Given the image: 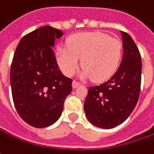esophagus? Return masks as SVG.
I'll return each instance as SVG.
<instances>
[{
    "label": "esophagus",
    "mask_w": 154,
    "mask_h": 154,
    "mask_svg": "<svg viewBox=\"0 0 154 154\" xmlns=\"http://www.w3.org/2000/svg\"><path fill=\"white\" fill-rule=\"evenodd\" d=\"M79 85H80V83L77 82L76 80H74V81L72 82V88H74V89H76V88L78 87Z\"/></svg>",
    "instance_id": "1"
}]
</instances>
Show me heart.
Here are the masks:
<instances>
[{
    "label": "heart",
    "instance_id": "heart-1",
    "mask_svg": "<svg viewBox=\"0 0 154 154\" xmlns=\"http://www.w3.org/2000/svg\"><path fill=\"white\" fill-rule=\"evenodd\" d=\"M67 47L58 46L56 57L61 70L72 76L79 67V59L84 70L83 78L103 82L113 76L119 65L122 44L101 32H79L67 39Z\"/></svg>",
    "mask_w": 154,
    "mask_h": 154
}]
</instances>
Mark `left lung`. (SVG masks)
Masks as SVG:
<instances>
[{"mask_svg": "<svg viewBox=\"0 0 154 154\" xmlns=\"http://www.w3.org/2000/svg\"><path fill=\"white\" fill-rule=\"evenodd\" d=\"M123 55L116 72L99 86L89 88L84 104L90 123L110 129L122 124L137 104L141 83V57L139 49L127 32L121 31Z\"/></svg>", "mask_w": 154, "mask_h": 154, "instance_id": "left-lung-1", "label": "left lung"}]
</instances>
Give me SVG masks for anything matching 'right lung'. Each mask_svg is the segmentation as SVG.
Returning a JSON list of instances; mask_svg holds the SVG:
<instances>
[{
	"label": "right lung",
	"instance_id": "obj_1",
	"mask_svg": "<svg viewBox=\"0 0 154 154\" xmlns=\"http://www.w3.org/2000/svg\"><path fill=\"white\" fill-rule=\"evenodd\" d=\"M62 31L45 26L25 35L17 46L11 64L14 103L24 122L42 128L61 116L72 80L64 76L53 49Z\"/></svg>",
	"mask_w": 154,
	"mask_h": 154
}]
</instances>
